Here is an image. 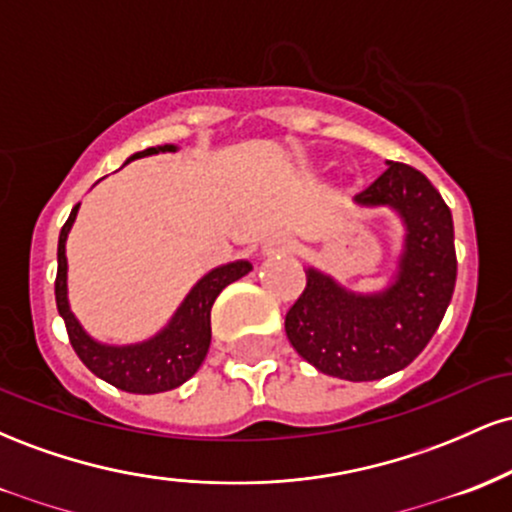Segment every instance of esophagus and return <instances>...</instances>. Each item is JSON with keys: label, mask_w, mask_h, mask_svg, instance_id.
<instances>
[{"label": "esophagus", "mask_w": 512, "mask_h": 512, "mask_svg": "<svg viewBox=\"0 0 512 512\" xmlns=\"http://www.w3.org/2000/svg\"><path fill=\"white\" fill-rule=\"evenodd\" d=\"M267 248L272 252H291L293 248H296V240H293L291 236H274L267 243Z\"/></svg>", "instance_id": "34e87169"}]
</instances>
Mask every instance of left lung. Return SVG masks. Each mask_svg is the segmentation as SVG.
I'll return each instance as SVG.
<instances>
[{"label":"left lung","instance_id":"8db88e82","mask_svg":"<svg viewBox=\"0 0 512 512\" xmlns=\"http://www.w3.org/2000/svg\"><path fill=\"white\" fill-rule=\"evenodd\" d=\"M354 202L399 216L397 272L383 291L358 293L308 267L305 291L286 313V337L320 373L368 383L407 368L436 334L455 291V228L431 180L404 163L387 161Z\"/></svg>","mask_w":512,"mask_h":512}]
</instances>
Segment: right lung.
<instances>
[{"label":"right lung","instance_id":"add662e5","mask_svg":"<svg viewBox=\"0 0 512 512\" xmlns=\"http://www.w3.org/2000/svg\"><path fill=\"white\" fill-rule=\"evenodd\" d=\"M166 151H178V146H151V149L129 156L127 163L134 161V158L166 154ZM76 211H79V204L72 209V214H69L67 223L60 231L55 279L57 310H60L76 356L84 361V366L93 375L115 385L117 390L132 392V395H156V392L175 390V387L187 383L207 358L211 344V305L228 284L252 272V264L248 260H236L204 274L187 293L185 301L178 305L168 325L161 332H156L154 337L137 344H103L81 327V322L76 320L72 308H69L67 236L76 221Z\"/></svg>","mask_w":512,"mask_h":512}]
</instances>
